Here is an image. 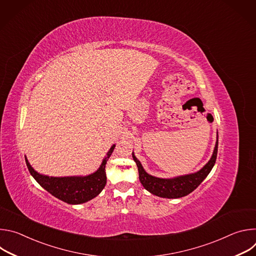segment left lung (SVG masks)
Returning <instances> with one entry per match:
<instances>
[{
	"instance_id": "obj_1",
	"label": "left lung",
	"mask_w": 256,
	"mask_h": 256,
	"mask_svg": "<svg viewBox=\"0 0 256 256\" xmlns=\"http://www.w3.org/2000/svg\"><path fill=\"white\" fill-rule=\"evenodd\" d=\"M218 154V138L216 142V146L214 149V153L210 161L198 172L177 176L174 178H159L148 174L142 168L140 162L136 158L132 153V158L138 166V178L142 186L150 192L152 194H155L160 198H179L186 196L192 192L200 184L204 179L208 175L210 170L212 169Z\"/></svg>"
}]
</instances>
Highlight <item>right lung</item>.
<instances>
[{"label":"right lung","mask_w":256,"mask_h":256,"mask_svg":"<svg viewBox=\"0 0 256 256\" xmlns=\"http://www.w3.org/2000/svg\"><path fill=\"white\" fill-rule=\"evenodd\" d=\"M114 147L116 144L109 149L98 170L87 176L50 177L36 172L26 157L25 161L33 178L50 194L66 204H80L96 198L104 188L106 184L105 165L108 158L112 154Z\"/></svg>","instance_id":"obj_1"}]
</instances>
